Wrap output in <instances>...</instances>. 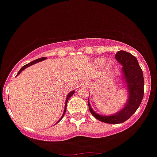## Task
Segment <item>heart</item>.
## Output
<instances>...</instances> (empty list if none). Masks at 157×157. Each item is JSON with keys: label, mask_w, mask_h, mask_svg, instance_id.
<instances>
[{"label": "heart", "mask_w": 157, "mask_h": 157, "mask_svg": "<svg viewBox=\"0 0 157 157\" xmlns=\"http://www.w3.org/2000/svg\"><path fill=\"white\" fill-rule=\"evenodd\" d=\"M98 62H99V64H100V65H103V64L106 62V59H105V58H100V59H99ZM110 65H111V63H110Z\"/></svg>", "instance_id": "1"}]
</instances>
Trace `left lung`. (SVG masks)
Masks as SVG:
<instances>
[{"label": "left lung", "instance_id": "left-lung-1", "mask_svg": "<svg viewBox=\"0 0 157 157\" xmlns=\"http://www.w3.org/2000/svg\"><path fill=\"white\" fill-rule=\"evenodd\" d=\"M115 58L122 65L124 78L129 90V99L122 111L112 116H101L94 112L88 102L90 112L98 120L111 124L122 123L129 119L137 111L142 101L144 95V77L142 69L139 65L137 58L129 53L120 50L115 54Z\"/></svg>", "mask_w": 157, "mask_h": 157}]
</instances>
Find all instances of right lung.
<instances>
[{"mask_svg": "<svg viewBox=\"0 0 157 157\" xmlns=\"http://www.w3.org/2000/svg\"><path fill=\"white\" fill-rule=\"evenodd\" d=\"M45 59H46V58H38V59L35 60V61H33V62H30V63L27 64V65H24V66H23V67H22L21 69H20V71H19V72H18V73H17V75H19V74H20V73H21L22 71L24 70V69H26V68H27V67H28V66H30V65H33V64L37 63V62H41V61H43V60H45ZM73 93H74V91H72V92H69V93L68 94V95H67V98H66V101H65V111H64L63 115H62V118H61V119H62V118H63L64 114H65V111H66V105H67V102H68V100H69V98H70L71 96H72V95H73ZM61 119H60V120H61ZM60 120H59V121H60ZM59 121H58V122H59Z\"/></svg>", "mask_w": 157, "mask_h": 157, "instance_id": "right-lung-1", "label": "right lung"}]
</instances>
